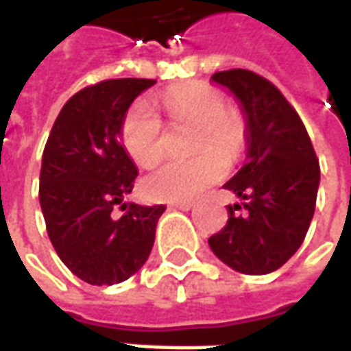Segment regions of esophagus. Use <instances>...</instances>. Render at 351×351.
<instances>
[{"label": "esophagus", "mask_w": 351, "mask_h": 351, "mask_svg": "<svg viewBox=\"0 0 351 351\" xmlns=\"http://www.w3.org/2000/svg\"><path fill=\"white\" fill-rule=\"evenodd\" d=\"M193 205H195V201H175V203H171L169 206H173V208H180V210H190Z\"/></svg>", "instance_id": "1"}]
</instances>
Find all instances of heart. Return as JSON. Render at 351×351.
I'll return each instance as SVG.
<instances>
[{
    "label": "heart",
    "instance_id": "heart-1",
    "mask_svg": "<svg viewBox=\"0 0 351 351\" xmlns=\"http://www.w3.org/2000/svg\"><path fill=\"white\" fill-rule=\"evenodd\" d=\"M161 105L171 120L195 125L191 138L193 160L167 161L143 182L156 201H186L199 195L226 175V163L241 160L248 143V123L226 97L206 82H186L161 93ZM122 145L141 167H154L163 158V125L152 108L138 103L123 116ZM199 156H197V154Z\"/></svg>",
    "mask_w": 351,
    "mask_h": 351
}]
</instances>
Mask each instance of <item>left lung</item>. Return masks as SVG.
<instances>
[{
    "label": "left lung",
    "mask_w": 351,
    "mask_h": 351,
    "mask_svg": "<svg viewBox=\"0 0 351 351\" xmlns=\"http://www.w3.org/2000/svg\"><path fill=\"white\" fill-rule=\"evenodd\" d=\"M213 80L243 105L248 163L223 184L246 203L229 205L228 223L208 239V246L235 271L267 274L286 263L306 237L319 161L297 110L272 82L248 69L218 71Z\"/></svg>",
    "instance_id": "left-lung-1"
}]
</instances>
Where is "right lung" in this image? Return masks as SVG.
<instances>
[{"label": "right lung", "mask_w": 351, "mask_h": 351, "mask_svg": "<svg viewBox=\"0 0 351 351\" xmlns=\"http://www.w3.org/2000/svg\"><path fill=\"white\" fill-rule=\"evenodd\" d=\"M152 79H108L82 88L60 110L45 145L39 203L54 250L92 286H112L145 265L163 205L123 203L137 167L120 143L123 116ZM123 210L114 219L112 210Z\"/></svg>", "instance_id": "add662e5"}]
</instances>
